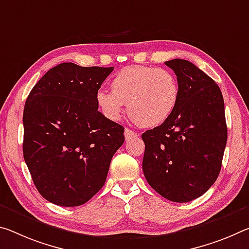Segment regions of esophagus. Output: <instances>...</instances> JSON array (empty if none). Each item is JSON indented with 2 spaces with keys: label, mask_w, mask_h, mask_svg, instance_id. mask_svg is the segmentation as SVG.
Returning a JSON list of instances; mask_svg holds the SVG:
<instances>
[{
  "label": "esophagus",
  "mask_w": 249,
  "mask_h": 249,
  "mask_svg": "<svg viewBox=\"0 0 249 249\" xmlns=\"http://www.w3.org/2000/svg\"><path fill=\"white\" fill-rule=\"evenodd\" d=\"M124 135H125V139H126V140H129V139H132V137L137 136V133L133 132L132 129H129V128H125Z\"/></svg>",
  "instance_id": "esophagus-1"
}]
</instances>
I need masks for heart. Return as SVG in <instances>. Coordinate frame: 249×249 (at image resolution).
I'll return each instance as SVG.
<instances>
[{"mask_svg": "<svg viewBox=\"0 0 249 249\" xmlns=\"http://www.w3.org/2000/svg\"><path fill=\"white\" fill-rule=\"evenodd\" d=\"M110 88L112 92L100 90L96 95L104 115L118 121L126 104L131 117L144 127H155L166 122L179 98L174 74L152 66H126L114 76Z\"/></svg>", "mask_w": 249, "mask_h": 249, "instance_id": "b5f03b06", "label": "heart"}]
</instances>
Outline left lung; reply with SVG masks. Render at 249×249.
<instances>
[{
    "instance_id": "obj_1",
    "label": "left lung",
    "mask_w": 249,
    "mask_h": 249,
    "mask_svg": "<svg viewBox=\"0 0 249 249\" xmlns=\"http://www.w3.org/2000/svg\"><path fill=\"white\" fill-rule=\"evenodd\" d=\"M179 86L176 108L166 122L142 135L143 172L165 198L186 203L215 183L222 168L227 126L224 98L215 81L193 63L165 62Z\"/></svg>"
}]
</instances>
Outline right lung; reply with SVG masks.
<instances>
[{
	"instance_id": "1",
	"label": "right lung",
	"mask_w": 249,
	"mask_h": 249,
	"mask_svg": "<svg viewBox=\"0 0 249 249\" xmlns=\"http://www.w3.org/2000/svg\"><path fill=\"white\" fill-rule=\"evenodd\" d=\"M114 68L62 63L26 98L23 156L46 200L80 206L104 186L124 127L98 112L96 95Z\"/></svg>"
}]
</instances>
